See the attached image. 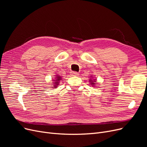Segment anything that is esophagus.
<instances>
[{"label": "esophagus", "instance_id": "esophagus-1", "mask_svg": "<svg viewBox=\"0 0 147 147\" xmlns=\"http://www.w3.org/2000/svg\"><path fill=\"white\" fill-rule=\"evenodd\" d=\"M70 75H72V76H78L79 75V74L77 72H70Z\"/></svg>", "mask_w": 147, "mask_h": 147}]
</instances>
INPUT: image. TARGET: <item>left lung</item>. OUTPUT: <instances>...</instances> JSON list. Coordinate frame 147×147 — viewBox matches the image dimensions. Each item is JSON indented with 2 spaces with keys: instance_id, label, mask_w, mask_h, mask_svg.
Listing matches in <instances>:
<instances>
[{
  "instance_id": "obj_1",
  "label": "left lung",
  "mask_w": 147,
  "mask_h": 147,
  "mask_svg": "<svg viewBox=\"0 0 147 147\" xmlns=\"http://www.w3.org/2000/svg\"><path fill=\"white\" fill-rule=\"evenodd\" d=\"M90 82H91V84H92V85H94V84H95L94 82H93L91 80H90Z\"/></svg>"
}]
</instances>
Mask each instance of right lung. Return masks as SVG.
Returning <instances> with one entry per match:
<instances>
[{"label": "right lung", "instance_id": "1", "mask_svg": "<svg viewBox=\"0 0 147 147\" xmlns=\"http://www.w3.org/2000/svg\"><path fill=\"white\" fill-rule=\"evenodd\" d=\"M61 77H59V76H57V78H56V80H55V84H55V88H56L57 87V86L56 85H57V84H59V80H61Z\"/></svg>", "mask_w": 147, "mask_h": 147}]
</instances>
